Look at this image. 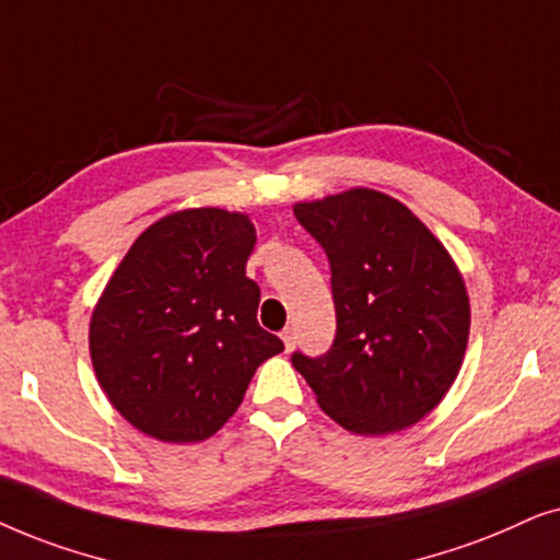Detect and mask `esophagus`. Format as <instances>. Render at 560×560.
Segmentation results:
<instances>
[{"mask_svg": "<svg viewBox=\"0 0 560 560\" xmlns=\"http://www.w3.org/2000/svg\"><path fill=\"white\" fill-rule=\"evenodd\" d=\"M281 340H284L287 350H292V348H294V340H296L294 327H284V330H281Z\"/></svg>", "mask_w": 560, "mask_h": 560, "instance_id": "1", "label": "esophagus"}]
</instances>
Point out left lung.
I'll return each mask as SVG.
<instances>
[{
	"mask_svg": "<svg viewBox=\"0 0 560 560\" xmlns=\"http://www.w3.org/2000/svg\"><path fill=\"white\" fill-rule=\"evenodd\" d=\"M330 264L335 338L292 353L319 407L350 432L386 435L420 422L456 382L471 310L438 237L397 199L350 189L294 207Z\"/></svg>",
	"mask_w": 560,
	"mask_h": 560,
	"instance_id": "obj_1",
	"label": "left lung"
}]
</instances>
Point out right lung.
I'll return each mask as SVG.
<instances>
[{
  "instance_id": "add662e5",
  "label": "right lung",
  "mask_w": 560,
  "mask_h": 560,
  "mask_svg": "<svg viewBox=\"0 0 560 560\" xmlns=\"http://www.w3.org/2000/svg\"><path fill=\"white\" fill-rule=\"evenodd\" d=\"M253 245L245 214L184 210L148 228L109 279L89 327L92 363L117 412L145 435L207 441L260 363L284 350L256 319Z\"/></svg>"
}]
</instances>
